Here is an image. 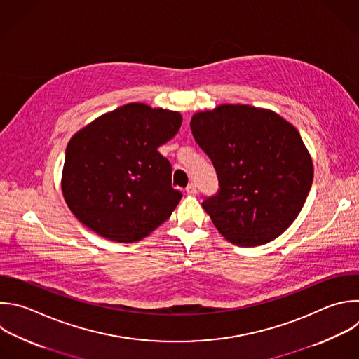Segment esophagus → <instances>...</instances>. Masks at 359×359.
<instances>
[{
  "instance_id": "esophagus-1",
  "label": "esophagus",
  "mask_w": 359,
  "mask_h": 359,
  "mask_svg": "<svg viewBox=\"0 0 359 359\" xmlns=\"http://www.w3.org/2000/svg\"><path fill=\"white\" fill-rule=\"evenodd\" d=\"M186 191H187L189 194H196V193H197L196 184H194V183H190V184L186 187Z\"/></svg>"
}]
</instances>
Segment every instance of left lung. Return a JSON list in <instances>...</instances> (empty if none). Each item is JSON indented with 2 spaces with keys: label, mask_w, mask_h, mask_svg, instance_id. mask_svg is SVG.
<instances>
[{
  "label": "left lung",
  "mask_w": 359,
  "mask_h": 359,
  "mask_svg": "<svg viewBox=\"0 0 359 359\" xmlns=\"http://www.w3.org/2000/svg\"><path fill=\"white\" fill-rule=\"evenodd\" d=\"M190 128L219 184L201 205L225 240L257 247L287 229L313 183L299 131L273 111L240 104L197 112Z\"/></svg>",
  "instance_id": "8db88e82"
}]
</instances>
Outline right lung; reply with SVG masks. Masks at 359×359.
Segmentation results:
<instances>
[{"instance_id":"obj_1","label":"right lung","mask_w":359,"mask_h":359,"mask_svg":"<svg viewBox=\"0 0 359 359\" xmlns=\"http://www.w3.org/2000/svg\"><path fill=\"white\" fill-rule=\"evenodd\" d=\"M182 126L176 111L133 102L80 130L67 144L65 200L87 228L115 243H137L165 222L182 198L158 148Z\"/></svg>"}]
</instances>
